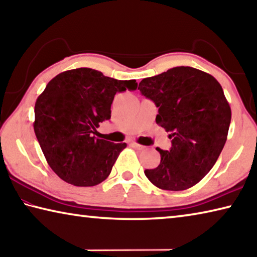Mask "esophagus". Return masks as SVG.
I'll return each instance as SVG.
<instances>
[{
    "label": "esophagus",
    "instance_id": "34e87169",
    "mask_svg": "<svg viewBox=\"0 0 257 257\" xmlns=\"http://www.w3.org/2000/svg\"><path fill=\"white\" fill-rule=\"evenodd\" d=\"M130 145H132L134 149H136V150H144L145 149V146L138 144V143H136V142H133Z\"/></svg>",
    "mask_w": 257,
    "mask_h": 257
}]
</instances>
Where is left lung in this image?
<instances>
[{"instance_id": "1", "label": "left lung", "mask_w": 257, "mask_h": 257, "mask_svg": "<svg viewBox=\"0 0 257 257\" xmlns=\"http://www.w3.org/2000/svg\"><path fill=\"white\" fill-rule=\"evenodd\" d=\"M142 95L159 107L156 123L169 133L170 151L156 149L161 162L146 169L152 184L185 190L205 177L223 150L231 108L214 77L191 67H176L139 82Z\"/></svg>"}]
</instances>
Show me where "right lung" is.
<instances>
[{
  "instance_id": "1",
  "label": "right lung",
  "mask_w": 257,
  "mask_h": 257,
  "mask_svg": "<svg viewBox=\"0 0 257 257\" xmlns=\"http://www.w3.org/2000/svg\"><path fill=\"white\" fill-rule=\"evenodd\" d=\"M137 82L116 80L90 68L59 73L35 103L34 130L47 163L61 179L78 187L101 184L111 173L125 143L94 136L111 118L116 93Z\"/></svg>"
}]
</instances>
